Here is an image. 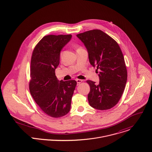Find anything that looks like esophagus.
I'll use <instances>...</instances> for the list:
<instances>
[{
    "instance_id": "1",
    "label": "esophagus",
    "mask_w": 152,
    "mask_h": 152,
    "mask_svg": "<svg viewBox=\"0 0 152 152\" xmlns=\"http://www.w3.org/2000/svg\"><path fill=\"white\" fill-rule=\"evenodd\" d=\"M76 81H77V85L78 86L80 83H81L83 82V80H80V79H77V80H76Z\"/></svg>"
}]
</instances>
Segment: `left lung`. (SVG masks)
Masks as SVG:
<instances>
[{
  "label": "left lung",
  "instance_id": "obj_1",
  "mask_svg": "<svg viewBox=\"0 0 152 152\" xmlns=\"http://www.w3.org/2000/svg\"><path fill=\"white\" fill-rule=\"evenodd\" d=\"M77 36L87 50L90 64L99 71V84L86 81L90 87L88 103L98 110L109 109L119 102L127 80V71L120 47L114 39L100 30L87 31Z\"/></svg>",
  "mask_w": 152,
  "mask_h": 152
}]
</instances>
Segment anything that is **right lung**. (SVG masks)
<instances>
[{
  "label": "right lung",
  "mask_w": 152,
  "mask_h": 152,
  "mask_svg": "<svg viewBox=\"0 0 152 152\" xmlns=\"http://www.w3.org/2000/svg\"><path fill=\"white\" fill-rule=\"evenodd\" d=\"M71 37V34L46 36L32 53L30 91L40 108L53 118L62 117L69 112L77 85L75 80L59 81L55 75L61 51Z\"/></svg>",
  "instance_id": "add662e5"
}]
</instances>
